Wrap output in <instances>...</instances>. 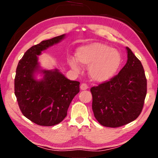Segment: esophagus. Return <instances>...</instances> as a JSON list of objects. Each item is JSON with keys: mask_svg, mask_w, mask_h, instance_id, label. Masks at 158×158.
<instances>
[{"mask_svg": "<svg viewBox=\"0 0 158 158\" xmlns=\"http://www.w3.org/2000/svg\"><path fill=\"white\" fill-rule=\"evenodd\" d=\"M88 88H89V87H88L87 84H84V83H83V84H81V85H80V89H81V90H86Z\"/></svg>", "mask_w": 158, "mask_h": 158, "instance_id": "obj_1", "label": "esophagus"}]
</instances>
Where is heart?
<instances>
[{
	"label": "heart",
	"instance_id": "b5f03b06",
	"mask_svg": "<svg viewBox=\"0 0 158 158\" xmlns=\"http://www.w3.org/2000/svg\"><path fill=\"white\" fill-rule=\"evenodd\" d=\"M77 59L69 57V65L79 73L80 64L88 67L90 78L96 82H105L113 78L121 64V56L117 50L100 42L80 47L77 50Z\"/></svg>",
	"mask_w": 158,
	"mask_h": 158
}]
</instances>
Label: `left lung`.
Here are the masks:
<instances>
[{
    "mask_svg": "<svg viewBox=\"0 0 158 158\" xmlns=\"http://www.w3.org/2000/svg\"><path fill=\"white\" fill-rule=\"evenodd\" d=\"M127 60L109 81L90 89L96 120L105 127H118L135 121L142 111L147 80L141 61L126 47Z\"/></svg>",
    "mask_w": 158,
    "mask_h": 158,
    "instance_id": "8db88e82",
    "label": "left lung"
}]
</instances>
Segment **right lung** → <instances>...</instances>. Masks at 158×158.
Here are the masks:
<instances>
[{"instance_id": "add662e5", "label": "right lung", "mask_w": 158, "mask_h": 158, "mask_svg": "<svg viewBox=\"0 0 158 158\" xmlns=\"http://www.w3.org/2000/svg\"><path fill=\"white\" fill-rule=\"evenodd\" d=\"M65 37V34L61 35L31 47L19 60L16 70L15 94L20 110L28 119L42 126L60 123L79 92L80 83L67 79L58 69H40L37 56ZM37 71L44 74L42 80L34 78Z\"/></svg>"}]
</instances>
